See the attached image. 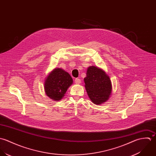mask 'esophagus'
<instances>
[{"label":"esophagus","instance_id":"1","mask_svg":"<svg viewBox=\"0 0 156 156\" xmlns=\"http://www.w3.org/2000/svg\"><path fill=\"white\" fill-rule=\"evenodd\" d=\"M75 83L76 84H80L81 83V80L80 79V78H76L75 80Z\"/></svg>","mask_w":156,"mask_h":156}]
</instances>
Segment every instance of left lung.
Segmentation results:
<instances>
[{
  "label": "left lung",
  "mask_w": 156,
  "mask_h": 156,
  "mask_svg": "<svg viewBox=\"0 0 156 156\" xmlns=\"http://www.w3.org/2000/svg\"><path fill=\"white\" fill-rule=\"evenodd\" d=\"M84 81L87 93L94 104L99 105L108 99L112 86L110 77L105 71L94 66H90Z\"/></svg>",
  "instance_id": "left-lung-1"
}]
</instances>
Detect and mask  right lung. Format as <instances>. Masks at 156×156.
Listing matches in <instances>:
<instances>
[{
	"instance_id": "right-lung-1",
	"label": "right lung",
	"mask_w": 156,
	"mask_h": 156,
	"mask_svg": "<svg viewBox=\"0 0 156 156\" xmlns=\"http://www.w3.org/2000/svg\"><path fill=\"white\" fill-rule=\"evenodd\" d=\"M73 83L71 76L61 68L54 69L44 81V91L51 99L60 101Z\"/></svg>"
}]
</instances>
